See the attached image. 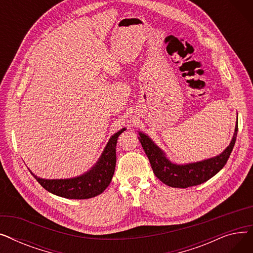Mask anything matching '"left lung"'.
<instances>
[{"mask_svg": "<svg viewBox=\"0 0 253 253\" xmlns=\"http://www.w3.org/2000/svg\"><path fill=\"white\" fill-rule=\"evenodd\" d=\"M237 132L238 122L231 143L220 155L200 162L183 165L172 163L167 159L165 153L158 148L148 135L139 132L138 139L149 158L155 175L171 188L185 189L207 181L223 168L233 151Z\"/></svg>", "mask_w": 253, "mask_h": 253, "instance_id": "obj_1", "label": "left lung"}]
</instances>
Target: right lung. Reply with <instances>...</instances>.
<instances>
[{"label": "right lung", "instance_id": "1", "mask_svg": "<svg viewBox=\"0 0 253 253\" xmlns=\"http://www.w3.org/2000/svg\"><path fill=\"white\" fill-rule=\"evenodd\" d=\"M126 128L119 130L106 144L96 164L86 173L68 179H44L33 176L42 187L56 196L66 199H89L101 194L111 183L116 167V145L119 135Z\"/></svg>", "mask_w": 253, "mask_h": 253}]
</instances>
